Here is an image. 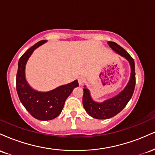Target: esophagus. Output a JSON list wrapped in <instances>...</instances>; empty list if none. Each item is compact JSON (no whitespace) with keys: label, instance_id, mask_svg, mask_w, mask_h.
<instances>
[{"label":"esophagus","instance_id":"obj_1","mask_svg":"<svg viewBox=\"0 0 155 155\" xmlns=\"http://www.w3.org/2000/svg\"><path fill=\"white\" fill-rule=\"evenodd\" d=\"M78 81H79V84L81 85L85 83V81H86V79H85L84 77H83V76H80L79 79H78Z\"/></svg>","mask_w":155,"mask_h":155}]
</instances>
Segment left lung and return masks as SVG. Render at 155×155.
I'll list each match as a JSON object with an SVG mask.
<instances>
[{
  "mask_svg": "<svg viewBox=\"0 0 155 155\" xmlns=\"http://www.w3.org/2000/svg\"><path fill=\"white\" fill-rule=\"evenodd\" d=\"M108 44L113 50L124 57L129 61L131 67V75L127 87L113 98L108 99L103 103H96L92 100L90 92L86 87L83 89L84 95L82 103L85 111L90 116L98 120H106L113 117L119 114L132 97L136 86V72L135 63L132 57L122 47L113 41H108Z\"/></svg>",
  "mask_w": 155,
  "mask_h": 155,
  "instance_id": "obj_1",
  "label": "left lung"
}]
</instances>
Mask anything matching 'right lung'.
<instances>
[{
    "instance_id": "1",
    "label": "right lung",
    "mask_w": 155,
    "mask_h": 155,
    "mask_svg": "<svg viewBox=\"0 0 155 155\" xmlns=\"http://www.w3.org/2000/svg\"><path fill=\"white\" fill-rule=\"evenodd\" d=\"M45 42L44 40L38 42L22 55L19 60L16 79V88L21 103L34 118L43 121L53 120L59 116L68 97L74 88L79 86L78 81L75 80L51 91L41 92L35 91L28 84L25 77L27 61L34 49Z\"/></svg>"
}]
</instances>
